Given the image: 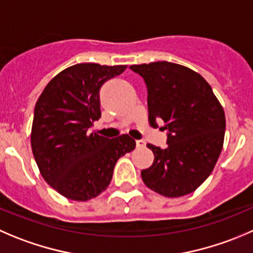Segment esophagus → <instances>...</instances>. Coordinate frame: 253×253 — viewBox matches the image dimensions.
Listing matches in <instances>:
<instances>
[{
    "mask_svg": "<svg viewBox=\"0 0 253 253\" xmlns=\"http://www.w3.org/2000/svg\"><path fill=\"white\" fill-rule=\"evenodd\" d=\"M136 146L138 147V148H142V147H144V142L142 141V139H137V141H136Z\"/></svg>",
    "mask_w": 253,
    "mask_h": 253,
    "instance_id": "obj_1",
    "label": "esophagus"
}]
</instances>
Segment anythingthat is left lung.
<instances>
[{"mask_svg":"<svg viewBox=\"0 0 253 253\" xmlns=\"http://www.w3.org/2000/svg\"><path fill=\"white\" fill-rule=\"evenodd\" d=\"M147 87L151 126L167 131L166 148L147 144L153 164L141 171L149 189L168 198L190 194L214 169L225 136L224 109L207 80L169 61L131 65Z\"/></svg>","mask_w":253,"mask_h":253,"instance_id":"obj_1","label":"left lung"}]
</instances>
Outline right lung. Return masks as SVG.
Returning a JSON list of instances; mask_svg holds the SVG:
<instances>
[{
  "label": "right lung",
  "mask_w": 253,
  "mask_h": 253,
  "mask_svg": "<svg viewBox=\"0 0 253 253\" xmlns=\"http://www.w3.org/2000/svg\"><path fill=\"white\" fill-rule=\"evenodd\" d=\"M126 65L83 63L50 80L34 107L32 151L41 174L59 194L86 202L109 186L116 162L133 151L128 134L106 138L90 132L101 117L100 89Z\"/></svg>",
  "instance_id": "1"
}]
</instances>
